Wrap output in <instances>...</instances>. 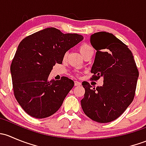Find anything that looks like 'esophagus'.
I'll use <instances>...</instances> for the list:
<instances>
[{"label":"esophagus","instance_id":"obj_1","mask_svg":"<svg viewBox=\"0 0 146 146\" xmlns=\"http://www.w3.org/2000/svg\"><path fill=\"white\" fill-rule=\"evenodd\" d=\"M75 85L76 86H80V85H81V82L79 81H75Z\"/></svg>","mask_w":146,"mask_h":146}]
</instances>
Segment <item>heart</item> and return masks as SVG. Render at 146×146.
<instances>
[{
	"label": "heart",
	"mask_w": 146,
	"mask_h": 146,
	"mask_svg": "<svg viewBox=\"0 0 146 146\" xmlns=\"http://www.w3.org/2000/svg\"><path fill=\"white\" fill-rule=\"evenodd\" d=\"M91 50H92V48L89 45L87 44H82L80 46V47H79V51H80V54H82V56H83L84 54H86L89 51H91Z\"/></svg>",
	"instance_id": "b5f03b06"
}]
</instances>
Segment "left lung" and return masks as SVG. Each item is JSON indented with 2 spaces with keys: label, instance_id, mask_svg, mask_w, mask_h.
<instances>
[{
  "label": "left lung",
  "instance_id": "8db88e82",
  "mask_svg": "<svg viewBox=\"0 0 146 146\" xmlns=\"http://www.w3.org/2000/svg\"><path fill=\"white\" fill-rule=\"evenodd\" d=\"M90 43L97 51L91 73V80L103 78L102 86L96 88L82 82L85 95L81 100L84 113L99 123L117 119L134 98L138 70L128 46L112 34L96 32Z\"/></svg>",
  "mask_w": 146,
  "mask_h": 146
}]
</instances>
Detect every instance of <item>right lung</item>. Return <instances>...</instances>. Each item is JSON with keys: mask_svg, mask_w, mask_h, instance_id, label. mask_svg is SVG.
Returning a JSON list of instances; mask_svg holds the SVG:
<instances>
[{"mask_svg": "<svg viewBox=\"0 0 146 146\" xmlns=\"http://www.w3.org/2000/svg\"><path fill=\"white\" fill-rule=\"evenodd\" d=\"M83 39L78 34H64L46 28L21 41L10 66L14 95L27 114L43 119L56 112L74 86L67 77L48 81L56 64H62L65 54Z\"/></svg>", "mask_w": 146, "mask_h": 146, "instance_id": "add662e5", "label": "right lung"}]
</instances>
